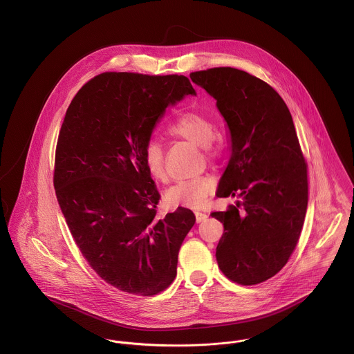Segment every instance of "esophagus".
I'll list each match as a JSON object with an SVG mask.
<instances>
[{"label": "esophagus", "mask_w": 354, "mask_h": 354, "mask_svg": "<svg viewBox=\"0 0 354 354\" xmlns=\"http://www.w3.org/2000/svg\"><path fill=\"white\" fill-rule=\"evenodd\" d=\"M194 214H196V221L198 224L202 223V221H205V220L207 218V214H206V213H202V212H196Z\"/></svg>", "instance_id": "1"}]
</instances>
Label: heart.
Listing matches in <instances>:
<instances>
[{"label": "heart", "instance_id": "heart-1", "mask_svg": "<svg viewBox=\"0 0 354 354\" xmlns=\"http://www.w3.org/2000/svg\"><path fill=\"white\" fill-rule=\"evenodd\" d=\"M168 133L174 137L186 140L198 148L205 149L206 156H212L210 147L217 136L216 123L207 117L198 113H185L168 126ZM144 160L148 171L156 179L165 178L164 169V151L162 145L152 140L148 142L144 153ZM216 182L210 175H202L189 180H182L168 189L165 199L172 206L201 207L205 205L207 196L214 190Z\"/></svg>", "mask_w": 354, "mask_h": 354}]
</instances>
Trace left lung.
I'll list each match as a JSON object with an SVG mask.
<instances>
[{
  "label": "left lung",
  "instance_id": "obj_1",
  "mask_svg": "<svg viewBox=\"0 0 354 354\" xmlns=\"http://www.w3.org/2000/svg\"><path fill=\"white\" fill-rule=\"evenodd\" d=\"M190 79L217 102L230 130L231 158L216 196L239 201L210 214L224 225L218 268L241 285L263 282L286 265L307 213V164L293 119L274 89L247 72L214 68Z\"/></svg>",
  "mask_w": 354,
  "mask_h": 354
}]
</instances>
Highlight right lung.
Masks as SVG:
<instances>
[{
    "mask_svg": "<svg viewBox=\"0 0 354 354\" xmlns=\"http://www.w3.org/2000/svg\"><path fill=\"white\" fill-rule=\"evenodd\" d=\"M196 95L185 76L102 73L73 97L61 126L54 189L89 266L122 292L153 296L171 285L196 223L179 206L156 217L160 199L144 153L168 106Z\"/></svg>",
    "mask_w": 354,
    "mask_h": 354,
    "instance_id": "right-lung-1",
    "label": "right lung"
}]
</instances>
